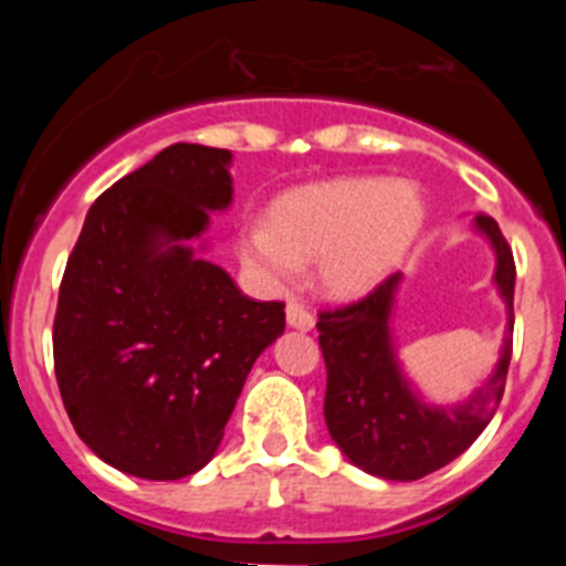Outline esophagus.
Masks as SVG:
<instances>
[{"instance_id": "esophagus-1", "label": "esophagus", "mask_w": 566, "mask_h": 566, "mask_svg": "<svg viewBox=\"0 0 566 566\" xmlns=\"http://www.w3.org/2000/svg\"><path fill=\"white\" fill-rule=\"evenodd\" d=\"M286 319H289V326L300 328V332H312L314 328V314L308 312V306H303L300 300H289Z\"/></svg>"}]
</instances>
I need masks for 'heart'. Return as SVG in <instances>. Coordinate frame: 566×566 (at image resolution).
Listing matches in <instances>:
<instances>
[{"label": "heart", "instance_id": "1", "mask_svg": "<svg viewBox=\"0 0 566 566\" xmlns=\"http://www.w3.org/2000/svg\"><path fill=\"white\" fill-rule=\"evenodd\" d=\"M422 221L417 184L337 178L286 195L274 207L272 227L243 229L240 252L274 289L294 286L300 266L317 263L328 294L357 297L402 263Z\"/></svg>", "mask_w": 566, "mask_h": 566}]
</instances>
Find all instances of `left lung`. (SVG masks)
<instances>
[{
  "instance_id": "left-lung-1",
  "label": "left lung",
  "mask_w": 566,
  "mask_h": 566,
  "mask_svg": "<svg viewBox=\"0 0 566 566\" xmlns=\"http://www.w3.org/2000/svg\"><path fill=\"white\" fill-rule=\"evenodd\" d=\"M479 229L496 249V283L510 308V328L496 374L457 411L424 408L405 379L388 337V312L399 274H388L365 297L317 314L326 359L328 433L357 468L394 482H413L468 451L496 413L513 354V286L516 263L499 223L479 214Z\"/></svg>"
}]
</instances>
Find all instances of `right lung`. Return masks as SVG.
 Masks as SVG:
<instances>
[{
    "instance_id": "right-lung-1",
    "label": "right lung",
    "mask_w": 566,
    "mask_h": 566,
    "mask_svg": "<svg viewBox=\"0 0 566 566\" xmlns=\"http://www.w3.org/2000/svg\"><path fill=\"white\" fill-rule=\"evenodd\" d=\"M229 149L172 144L90 207L53 319L64 411L90 451L175 482L212 459L286 303L249 300L184 240L232 201Z\"/></svg>"
}]
</instances>
